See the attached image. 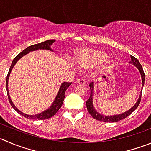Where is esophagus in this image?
Segmentation results:
<instances>
[{
    "label": "esophagus",
    "mask_w": 151,
    "mask_h": 151,
    "mask_svg": "<svg viewBox=\"0 0 151 151\" xmlns=\"http://www.w3.org/2000/svg\"><path fill=\"white\" fill-rule=\"evenodd\" d=\"M76 83L78 84H82V85H84V84H85V81L83 78H78L76 81Z\"/></svg>",
    "instance_id": "34e87169"
}]
</instances>
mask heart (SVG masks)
<instances>
[{
	"instance_id": "obj_1",
	"label": "heart",
	"mask_w": 151,
	"mask_h": 151,
	"mask_svg": "<svg viewBox=\"0 0 151 151\" xmlns=\"http://www.w3.org/2000/svg\"><path fill=\"white\" fill-rule=\"evenodd\" d=\"M75 61L77 65L72 64L74 69L78 68L77 66L81 68H92L101 64L107 67H111L113 64V59L108 58L106 52L94 48L84 49L76 52L75 55Z\"/></svg>"
}]
</instances>
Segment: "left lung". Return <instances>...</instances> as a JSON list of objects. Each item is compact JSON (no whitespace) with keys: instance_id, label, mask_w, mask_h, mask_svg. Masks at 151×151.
Returning a JSON list of instances; mask_svg holds the SVG:
<instances>
[{"instance_id":"obj_1","label":"left lung","mask_w":151,"mask_h":151,"mask_svg":"<svg viewBox=\"0 0 151 151\" xmlns=\"http://www.w3.org/2000/svg\"><path fill=\"white\" fill-rule=\"evenodd\" d=\"M130 58H131V61H130V64L134 65L136 68L139 70V73L141 74L142 77V86H144L145 84V73L143 71V69L142 67V65L139 63V60L137 58H136L135 57H133V55H130ZM90 96L89 99L87 100L86 104H87V108L88 110L89 113L93 116L94 119H96V120H99V121H102L104 122H119L122 119H124L126 117L129 116V115L131 114L138 107V106L140 104V101H141V97H142V90H141V93L139 95V97L137 101L136 102V104L130 109V110H127L126 112L121 113V114L118 115H113V116H105V115H103L99 113V112L96 111V110L95 109L94 105H93V96H94V82H91L90 84Z\"/></svg>"}]
</instances>
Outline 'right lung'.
I'll list each match as a JSON object with an SVG mask.
<instances>
[{
  "label": "right lung",
  "instance_id": "right-lung-1",
  "mask_svg": "<svg viewBox=\"0 0 151 151\" xmlns=\"http://www.w3.org/2000/svg\"><path fill=\"white\" fill-rule=\"evenodd\" d=\"M55 41V39H51V40H47V41H44V42L39 43V44H33V45L29 46L27 48H26L25 50H23L21 52H20L16 57L13 59L12 61V64L10 66L9 70L8 75H7L6 77V90H7V96H8L9 101L10 104L12 105V107H13L15 110V111L17 113H18L19 114H21V116H24L25 118L27 119H38V120H43V119H50V118L52 117L55 113L58 112V110L61 108V105L63 104V101L64 99V96H65V92L67 90L69 87L71 85L72 83H68V82H64L61 84V85L60 86L59 90H58V93H57V96L55 97V100L53 101L52 104H51L50 107L47 110H45L44 111L41 112V113H38V114L35 115H28L24 113L23 112H21V110H18L16 107L15 106V104H13V102L11 100L10 98L9 93V90H8V81H9V78L10 73L12 72V70L13 69L15 64L18 62V61L19 59H21L23 56H24L25 55L28 54L29 52L32 51H35V50H50V51L53 52V50L51 49V46L52 45V44Z\"/></svg>",
  "mask_w": 151,
  "mask_h": 151
}]
</instances>
